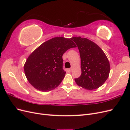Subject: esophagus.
<instances>
[{
    "mask_svg": "<svg viewBox=\"0 0 130 130\" xmlns=\"http://www.w3.org/2000/svg\"><path fill=\"white\" fill-rule=\"evenodd\" d=\"M67 71H68V72H69V73L71 72V71H72V68H69V69H67Z\"/></svg>",
    "mask_w": 130,
    "mask_h": 130,
    "instance_id": "obj_1",
    "label": "esophagus"
}]
</instances>
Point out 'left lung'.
<instances>
[{
    "mask_svg": "<svg viewBox=\"0 0 130 130\" xmlns=\"http://www.w3.org/2000/svg\"><path fill=\"white\" fill-rule=\"evenodd\" d=\"M79 50L81 75L75 78L77 85L88 90L103 85L108 77L110 66L107 56L95 43L86 38H72Z\"/></svg>",
    "mask_w": 130,
    "mask_h": 130,
    "instance_id": "1",
    "label": "left lung"
}]
</instances>
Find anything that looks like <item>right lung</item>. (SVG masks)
Segmentation results:
<instances>
[{
	"mask_svg": "<svg viewBox=\"0 0 130 130\" xmlns=\"http://www.w3.org/2000/svg\"><path fill=\"white\" fill-rule=\"evenodd\" d=\"M75 47L72 38L54 37L43 43L30 55L24 64L29 83L42 92L57 87L66 73L63 69V55Z\"/></svg>",
	"mask_w": 130,
	"mask_h": 130,
	"instance_id": "right-lung-1",
	"label": "right lung"
}]
</instances>
